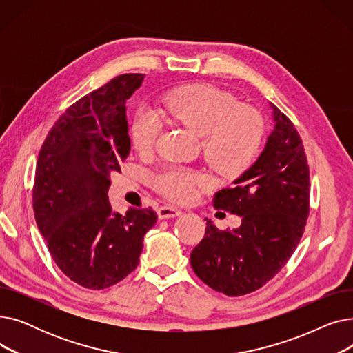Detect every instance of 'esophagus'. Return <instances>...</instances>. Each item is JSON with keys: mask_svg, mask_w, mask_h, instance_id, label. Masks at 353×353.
Listing matches in <instances>:
<instances>
[{"mask_svg": "<svg viewBox=\"0 0 353 353\" xmlns=\"http://www.w3.org/2000/svg\"><path fill=\"white\" fill-rule=\"evenodd\" d=\"M180 214H181V212L176 208H172V206H163L157 210L159 219H173V217H177Z\"/></svg>", "mask_w": 353, "mask_h": 353, "instance_id": "34e87169", "label": "esophagus"}]
</instances>
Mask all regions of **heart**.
<instances>
[{"label":"heart","mask_w":353,"mask_h":353,"mask_svg":"<svg viewBox=\"0 0 353 353\" xmlns=\"http://www.w3.org/2000/svg\"><path fill=\"white\" fill-rule=\"evenodd\" d=\"M164 111L201 139L208 163L223 176H236L250 165L263 141V120L250 107L239 105L229 92L209 84H194L172 91ZM157 116L140 110L132 137L137 150H148L160 133ZM203 180L183 170H167L154 180L159 192L174 200H190Z\"/></svg>","instance_id":"b5f03b06"}]
</instances>
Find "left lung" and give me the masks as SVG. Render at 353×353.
<instances>
[{
	"instance_id": "1",
	"label": "left lung",
	"mask_w": 353,
	"mask_h": 353,
	"mask_svg": "<svg viewBox=\"0 0 353 353\" xmlns=\"http://www.w3.org/2000/svg\"><path fill=\"white\" fill-rule=\"evenodd\" d=\"M273 130L261 156L214 196V208L242 217L233 230L206 220V233L193 249L194 273L212 289L242 296L266 285L293 254L309 216V165L293 123L269 103Z\"/></svg>"
}]
</instances>
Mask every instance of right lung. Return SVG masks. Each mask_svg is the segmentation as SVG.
Returning a JSON list of instances; mask_svg holds the SVG:
<instances>
[{"mask_svg":"<svg viewBox=\"0 0 353 353\" xmlns=\"http://www.w3.org/2000/svg\"><path fill=\"white\" fill-rule=\"evenodd\" d=\"M144 74H123L74 103L55 121L35 167L32 208L51 257L72 282L105 289L140 261L152 209L114 212L110 174L130 153L125 101Z\"/></svg>","mask_w":353,"mask_h":353,"instance_id":"obj_1","label":"right lung"}]
</instances>
